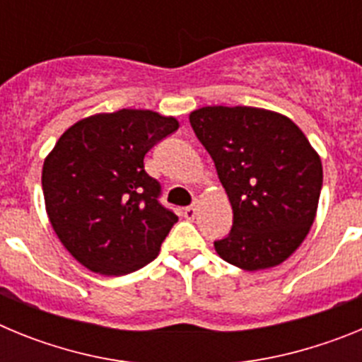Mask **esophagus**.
Listing matches in <instances>:
<instances>
[{"label": "esophagus", "mask_w": 362, "mask_h": 362, "mask_svg": "<svg viewBox=\"0 0 362 362\" xmlns=\"http://www.w3.org/2000/svg\"><path fill=\"white\" fill-rule=\"evenodd\" d=\"M183 216H185V219L194 221L197 216V206H187V209L183 210Z\"/></svg>", "instance_id": "34e87169"}]
</instances>
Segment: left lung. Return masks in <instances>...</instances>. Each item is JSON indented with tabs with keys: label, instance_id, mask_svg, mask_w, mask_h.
I'll list each match as a JSON object with an SVG mask.
<instances>
[{
	"label": "left lung",
	"instance_id": "left-lung-1",
	"mask_svg": "<svg viewBox=\"0 0 362 362\" xmlns=\"http://www.w3.org/2000/svg\"><path fill=\"white\" fill-rule=\"evenodd\" d=\"M190 124L232 204L217 255L246 272L286 261L312 228L322 187L321 158L303 130L279 112L221 105L190 112Z\"/></svg>",
	"mask_w": 362,
	"mask_h": 362
}]
</instances>
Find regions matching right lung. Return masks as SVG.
<instances>
[{
    "label": "right lung",
    "instance_id": "right-lung-1",
    "mask_svg": "<svg viewBox=\"0 0 362 362\" xmlns=\"http://www.w3.org/2000/svg\"><path fill=\"white\" fill-rule=\"evenodd\" d=\"M177 129L172 116L121 108L79 119L57 139L41 174L45 209L78 263L119 277L158 257L177 216L159 204L143 159Z\"/></svg>",
    "mask_w": 362,
    "mask_h": 362
}]
</instances>
